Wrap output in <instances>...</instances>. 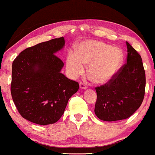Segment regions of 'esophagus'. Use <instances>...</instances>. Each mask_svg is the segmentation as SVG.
<instances>
[{
  "label": "esophagus",
  "mask_w": 155,
  "mask_h": 155,
  "mask_svg": "<svg viewBox=\"0 0 155 155\" xmlns=\"http://www.w3.org/2000/svg\"><path fill=\"white\" fill-rule=\"evenodd\" d=\"M79 87H80V88H81V89H86L87 88V86H86L84 84L82 83V82H80Z\"/></svg>",
  "instance_id": "obj_1"
}]
</instances>
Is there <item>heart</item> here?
I'll return each mask as SVG.
<instances>
[{"instance_id": "1", "label": "heart", "mask_w": 155, "mask_h": 155, "mask_svg": "<svg viewBox=\"0 0 155 155\" xmlns=\"http://www.w3.org/2000/svg\"><path fill=\"white\" fill-rule=\"evenodd\" d=\"M124 55L120 49L101 41L89 40L80 45L75 53L68 55L66 67L73 76L81 75L84 65L89 64V78L94 83L107 82L120 68Z\"/></svg>"}]
</instances>
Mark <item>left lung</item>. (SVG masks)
Returning <instances> with one entry per match:
<instances>
[{
  "instance_id": "left-lung-1",
  "label": "left lung",
  "mask_w": 155,
  "mask_h": 155,
  "mask_svg": "<svg viewBox=\"0 0 155 155\" xmlns=\"http://www.w3.org/2000/svg\"><path fill=\"white\" fill-rule=\"evenodd\" d=\"M126 46V63L110 81L95 87L94 113L102 120L129 118L139 109L144 97L146 76L142 59L128 42Z\"/></svg>"
}]
</instances>
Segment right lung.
Returning <instances> with one entry per match:
<instances>
[{"instance_id":"right-lung-1","label":"right lung","mask_w":155,"mask_h":155,"mask_svg":"<svg viewBox=\"0 0 155 155\" xmlns=\"http://www.w3.org/2000/svg\"><path fill=\"white\" fill-rule=\"evenodd\" d=\"M65 45L63 37L41 42L19 53L12 63L11 93L20 115L39 125L56 123L79 83L61 73L62 60L55 53Z\"/></svg>"}]
</instances>
